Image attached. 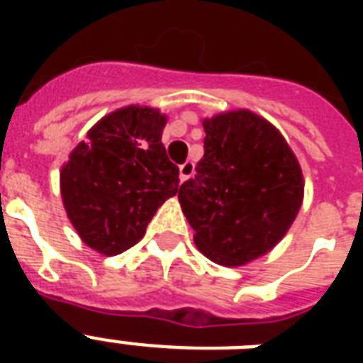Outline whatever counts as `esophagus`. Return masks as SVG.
Returning a JSON list of instances; mask_svg holds the SVG:
<instances>
[{
    "label": "esophagus",
    "mask_w": 363,
    "mask_h": 363,
    "mask_svg": "<svg viewBox=\"0 0 363 363\" xmlns=\"http://www.w3.org/2000/svg\"><path fill=\"white\" fill-rule=\"evenodd\" d=\"M194 173V164L192 162H184V164L179 167V179H181V182H184L186 179H190Z\"/></svg>",
    "instance_id": "34e87169"
}]
</instances>
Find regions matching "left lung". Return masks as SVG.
I'll list each match as a JSON object with an SVG mask.
<instances>
[{
    "label": "left lung",
    "mask_w": 363,
    "mask_h": 363,
    "mask_svg": "<svg viewBox=\"0 0 363 363\" xmlns=\"http://www.w3.org/2000/svg\"><path fill=\"white\" fill-rule=\"evenodd\" d=\"M198 175L179 190L194 242L218 265L262 258L288 233L303 203V173L277 125L248 109L205 116Z\"/></svg>",
    "instance_id": "obj_1"
}]
</instances>
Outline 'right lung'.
Wrapping results in <instances>:
<instances>
[{
    "label": "right lung",
    "instance_id": "1",
    "mask_svg": "<svg viewBox=\"0 0 363 363\" xmlns=\"http://www.w3.org/2000/svg\"><path fill=\"white\" fill-rule=\"evenodd\" d=\"M167 115L125 105L88 130L60 169V194L81 241L104 256L139 242L154 213L179 192V167L165 152Z\"/></svg>",
    "mask_w": 363,
    "mask_h": 363
}]
</instances>
